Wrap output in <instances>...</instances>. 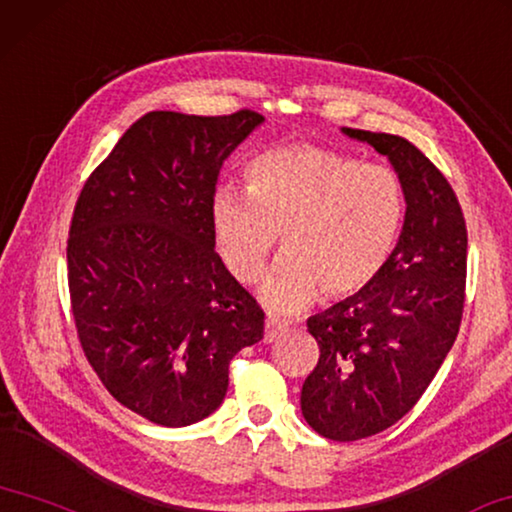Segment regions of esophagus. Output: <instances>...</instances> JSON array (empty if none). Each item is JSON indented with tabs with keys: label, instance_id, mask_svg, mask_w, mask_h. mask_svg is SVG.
Returning a JSON list of instances; mask_svg holds the SVG:
<instances>
[{
	"label": "esophagus",
	"instance_id": "obj_1",
	"mask_svg": "<svg viewBox=\"0 0 512 512\" xmlns=\"http://www.w3.org/2000/svg\"><path fill=\"white\" fill-rule=\"evenodd\" d=\"M285 332H287V323L269 316V319H266V326H264V342L271 344V342H275V339H280L282 335H285Z\"/></svg>",
	"mask_w": 512,
	"mask_h": 512
}]
</instances>
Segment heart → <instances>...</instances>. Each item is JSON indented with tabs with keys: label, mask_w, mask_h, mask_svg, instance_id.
<instances>
[{
	"label": "heart",
	"mask_w": 512,
	"mask_h": 512,
	"mask_svg": "<svg viewBox=\"0 0 512 512\" xmlns=\"http://www.w3.org/2000/svg\"><path fill=\"white\" fill-rule=\"evenodd\" d=\"M248 191L223 186L212 200L216 253L239 282H255L282 237V257L259 298L298 312L319 296L367 291L392 257L405 221V189L387 166L319 145L266 150L246 168Z\"/></svg>",
	"instance_id": "b5f03b06"
}]
</instances>
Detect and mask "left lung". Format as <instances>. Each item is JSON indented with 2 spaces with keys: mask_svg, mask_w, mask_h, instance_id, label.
Here are the masks:
<instances>
[{
  "mask_svg": "<svg viewBox=\"0 0 512 512\" xmlns=\"http://www.w3.org/2000/svg\"><path fill=\"white\" fill-rule=\"evenodd\" d=\"M385 154L405 189V221L385 271L360 296L307 319L319 362L300 392L316 433L376 435L408 415L456 342L465 303L467 230L446 177L410 141L342 127Z\"/></svg>",
  "mask_w": 512,
  "mask_h": 512,
  "instance_id": "8db88e82",
  "label": "left lung"
}]
</instances>
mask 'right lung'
Masks as SVG:
<instances>
[{"instance_id":"obj_1","label":"right lung","mask_w":512,"mask_h":512,"mask_svg":"<svg viewBox=\"0 0 512 512\" xmlns=\"http://www.w3.org/2000/svg\"><path fill=\"white\" fill-rule=\"evenodd\" d=\"M262 123L255 111L145 113L81 189L68 239L79 342L113 399L152 424L212 415L230 360L264 337L212 234L223 161Z\"/></svg>"}]
</instances>
